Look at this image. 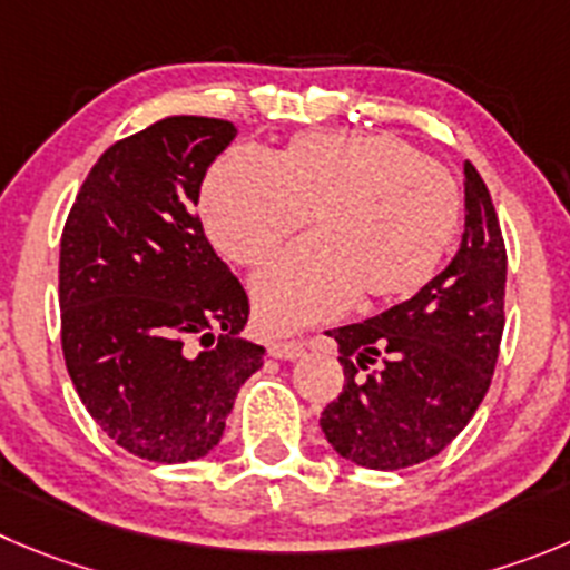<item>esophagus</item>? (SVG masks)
Segmentation results:
<instances>
[{
  "label": "esophagus",
  "mask_w": 570,
  "mask_h": 570,
  "mask_svg": "<svg viewBox=\"0 0 570 570\" xmlns=\"http://www.w3.org/2000/svg\"><path fill=\"white\" fill-rule=\"evenodd\" d=\"M303 354H306L303 340H275V343H269V357L275 360H297Z\"/></svg>",
  "instance_id": "obj_1"
}]
</instances>
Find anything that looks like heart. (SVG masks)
Returning a JSON list of instances; mask_svg holds the SVG:
<instances>
[{
  "label": "heart",
  "mask_w": 570,
  "mask_h": 570,
  "mask_svg": "<svg viewBox=\"0 0 570 570\" xmlns=\"http://www.w3.org/2000/svg\"><path fill=\"white\" fill-rule=\"evenodd\" d=\"M312 213L315 236L255 273V317L286 334L337 315L354 297L393 303L422 289L459 233L461 194L439 163L387 131H306L275 157L236 148L202 185L210 242L258 264Z\"/></svg>",
  "instance_id": "b5f03b06"
}]
</instances>
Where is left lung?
<instances>
[{"label": "left lung", "instance_id": "8db88e82", "mask_svg": "<svg viewBox=\"0 0 570 570\" xmlns=\"http://www.w3.org/2000/svg\"><path fill=\"white\" fill-rule=\"evenodd\" d=\"M464 213L450 267L411 301L326 332L337 343L345 385L321 428L351 464H422L470 424L487 396L503 337L507 247L472 163H464Z\"/></svg>", "mask_w": 570, "mask_h": 570}]
</instances>
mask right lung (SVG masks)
<instances>
[{"instance_id":"add662e5","label":"right lung","mask_w":570,"mask_h":570,"mask_svg":"<svg viewBox=\"0 0 570 570\" xmlns=\"http://www.w3.org/2000/svg\"><path fill=\"white\" fill-rule=\"evenodd\" d=\"M230 120L165 117L92 165L61 233V348L83 407L137 459L185 464L264 365L249 301L194 213ZM200 345L196 346L195 343Z\"/></svg>"}]
</instances>
